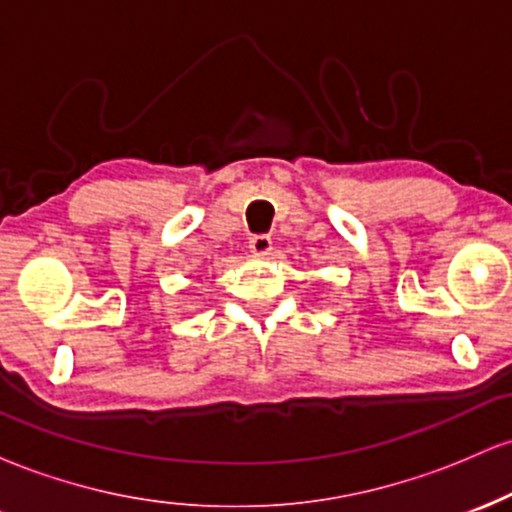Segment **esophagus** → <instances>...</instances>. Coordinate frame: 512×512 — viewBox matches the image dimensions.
<instances>
[{
  "mask_svg": "<svg viewBox=\"0 0 512 512\" xmlns=\"http://www.w3.org/2000/svg\"><path fill=\"white\" fill-rule=\"evenodd\" d=\"M250 250L255 252V255H269V250H272V238H269L267 233H255V236H250Z\"/></svg>",
  "mask_w": 512,
  "mask_h": 512,
  "instance_id": "esophagus-1",
  "label": "esophagus"
}]
</instances>
